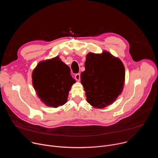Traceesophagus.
I'll list each match as a JSON object with an SVG mask.
<instances>
[{"label":"esophagus","instance_id":"obj_1","mask_svg":"<svg viewBox=\"0 0 158 158\" xmlns=\"http://www.w3.org/2000/svg\"><path fill=\"white\" fill-rule=\"evenodd\" d=\"M80 78H81V75L80 74H76L75 75V79L76 80H77V81H80Z\"/></svg>","mask_w":158,"mask_h":158}]
</instances>
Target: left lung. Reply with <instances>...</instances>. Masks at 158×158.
Masks as SVG:
<instances>
[{"label":"left lung","instance_id":"left-lung-1","mask_svg":"<svg viewBox=\"0 0 158 158\" xmlns=\"http://www.w3.org/2000/svg\"><path fill=\"white\" fill-rule=\"evenodd\" d=\"M81 79L87 102L95 108L102 109L112 104L122 93L125 68L118 57L107 51L89 52Z\"/></svg>","mask_w":158,"mask_h":158}]
</instances>
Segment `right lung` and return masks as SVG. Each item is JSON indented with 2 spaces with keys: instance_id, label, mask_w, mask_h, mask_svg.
<instances>
[{
  "instance_id": "obj_1",
  "label": "right lung",
  "mask_w": 158,
  "mask_h": 158,
  "mask_svg": "<svg viewBox=\"0 0 158 158\" xmlns=\"http://www.w3.org/2000/svg\"><path fill=\"white\" fill-rule=\"evenodd\" d=\"M32 85L40 101L47 106H63L76 81L69 67L59 56L40 61L32 73Z\"/></svg>"
}]
</instances>
